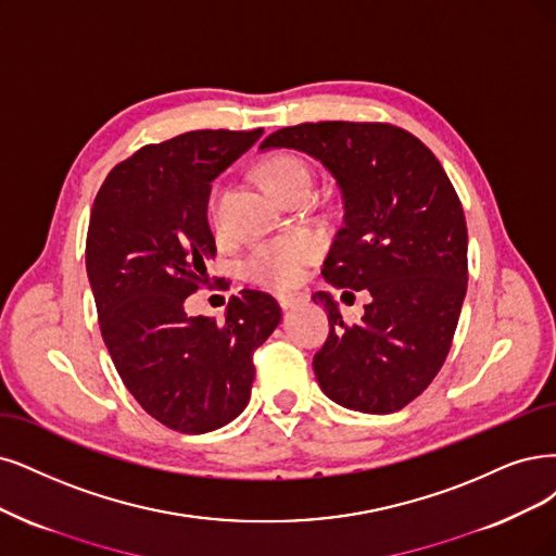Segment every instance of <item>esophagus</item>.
<instances>
[{
  "label": "esophagus",
  "mask_w": 556,
  "mask_h": 556,
  "mask_svg": "<svg viewBox=\"0 0 556 556\" xmlns=\"http://www.w3.org/2000/svg\"><path fill=\"white\" fill-rule=\"evenodd\" d=\"M277 302L281 309H293L295 304L302 302V295H277Z\"/></svg>",
  "instance_id": "34e87169"
}]
</instances>
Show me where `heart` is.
<instances>
[{
	"label": "heart",
	"mask_w": 556,
	"mask_h": 556,
	"mask_svg": "<svg viewBox=\"0 0 556 556\" xmlns=\"http://www.w3.org/2000/svg\"><path fill=\"white\" fill-rule=\"evenodd\" d=\"M263 180L277 197L295 185H312V167L302 157L291 153H279L263 162ZM222 182H215L208 197V217L213 224L219 222ZM318 247L312 238L286 236L267 240L254 247V252L244 261V273L252 281L273 286V289H289L298 283L306 267L316 258Z\"/></svg>",
	"instance_id": "obj_1"
}]
</instances>
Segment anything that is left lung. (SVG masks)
<instances>
[{
  "label": "left lung",
  "instance_id": "8db88e82",
  "mask_svg": "<svg viewBox=\"0 0 556 556\" xmlns=\"http://www.w3.org/2000/svg\"><path fill=\"white\" fill-rule=\"evenodd\" d=\"M267 149L302 151L334 176L343 226L323 277L343 295H371L355 325L330 293L312 295L330 318L314 355L318 384L348 409L399 413L438 376L463 309L467 224L454 185L428 147L389 123H300L273 132Z\"/></svg>",
  "mask_w": 556,
  "mask_h": 556
}]
</instances>
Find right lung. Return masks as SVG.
<instances>
[{
    "label": "right lung",
    "instance_id": "add662e5",
    "mask_svg": "<svg viewBox=\"0 0 556 556\" xmlns=\"http://www.w3.org/2000/svg\"><path fill=\"white\" fill-rule=\"evenodd\" d=\"M261 135L192 130L149 143L116 164L91 208L87 275L102 341L137 403L178 433H211L242 413L254 351L281 320L273 295L247 289L224 323L182 306L217 252L211 182Z\"/></svg>",
    "mask_w": 556,
    "mask_h": 556
}]
</instances>
